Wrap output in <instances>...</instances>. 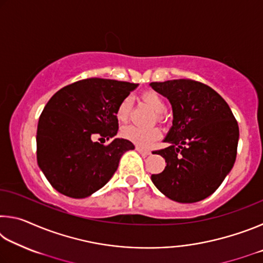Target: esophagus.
I'll use <instances>...</instances> for the list:
<instances>
[{
  "label": "esophagus",
  "mask_w": 263,
  "mask_h": 263,
  "mask_svg": "<svg viewBox=\"0 0 263 263\" xmlns=\"http://www.w3.org/2000/svg\"><path fill=\"white\" fill-rule=\"evenodd\" d=\"M136 149L142 155H149L151 154V151L149 149H146L144 147H139V146H136Z\"/></svg>",
  "instance_id": "1"
}]
</instances>
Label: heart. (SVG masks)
Here are the masks:
<instances>
[{
  "label": "heart",
  "mask_w": 263,
  "mask_h": 263,
  "mask_svg": "<svg viewBox=\"0 0 263 263\" xmlns=\"http://www.w3.org/2000/svg\"><path fill=\"white\" fill-rule=\"evenodd\" d=\"M140 97L142 102L146 105H148L155 112V119L158 122H161L163 119V112L166 111L167 104L166 101L162 97L161 94H159L158 91L153 90V89H147L144 90L140 94ZM132 109V102L130 97L124 99L121 103H119L117 111H116V116L117 119L121 123L127 122L128 117H130ZM123 137L127 139L128 141L133 142V144L139 146V147H148L152 144L157 141L161 132L158 127H151V128H139L137 126H127L122 132Z\"/></svg>",
  "instance_id": "obj_1"
}]
</instances>
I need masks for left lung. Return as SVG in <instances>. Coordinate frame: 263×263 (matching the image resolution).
Instances as JSON below:
<instances>
[{"mask_svg":"<svg viewBox=\"0 0 263 263\" xmlns=\"http://www.w3.org/2000/svg\"><path fill=\"white\" fill-rule=\"evenodd\" d=\"M173 108L168 147L154 153L166 160L151 176L168 198L195 203L215 193L232 169L239 139L237 119L225 100L206 84L191 79L151 83Z\"/></svg>","mask_w":263,"mask_h":263,"instance_id":"obj_1","label":"left lung"}]
</instances>
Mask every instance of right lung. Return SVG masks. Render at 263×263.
I'll use <instances>...</instances> for the list:
<instances>
[{"instance_id": "add662e5", "label": "right lung", "mask_w": 263, "mask_h": 263, "mask_svg": "<svg viewBox=\"0 0 263 263\" xmlns=\"http://www.w3.org/2000/svg\"><path fill=\"white\" fill-rule=\"evenodd\" d=\"M138 84L101 78L80 80L51 97L39 117L37 162L51 185L72 198L101 189L117 171L122 155L135 148L117 135L116 111Z\"/></svg>"}]
</instances>
